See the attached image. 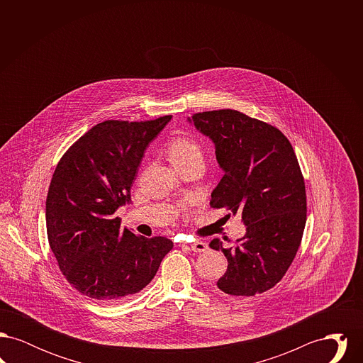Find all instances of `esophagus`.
Here are the masks:
<instances>
[{"mask_svg":"<svg viewBox=\"0 0 363 363\" xmlns=\"http://www.w3.org/2000/svg\"><path fill=\"white\" fill-rule=\"evenodd\" d=\"M190 250L193 252H197V253H204L208 250V245L206 242L196 241L189 245Z\"/></svg>","mask_w":363,"mask_h":363,"instance_id":"obj_1","label":"esophagus"}]
</instances>
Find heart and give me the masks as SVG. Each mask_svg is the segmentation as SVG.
Masks as SVG:
<instances>
[{"label":"heart","mask_w":363,"mask_h":363,"mask_svg":"<svg viewBox=\"0 0 363 363\" xmlns=\"http://www.w3.org/2000/svg\"><path fill=\"white\" fill-rule=\"evenodd\" d=\"M166 150L172 163L178 170L194 163H203L204 159L201 144L196 138L186 135L170 138Z\"/></svg>","instance_id":"obj_1"}]
</instances>
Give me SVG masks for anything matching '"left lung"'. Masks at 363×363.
<instances>
[{
  "label": "left lung",
  "instance_id": "obj_1",
  "mask_svg": "<svg viewBox=\"0 0 363 363\" xmlns=\"http://www.w3.org/2000/svg\"><path fill=\"white\" fill-rule=\"evenodd\" d=\"M211 138L223 177L211 207L241 213L246 234L237 246H209L228 261L218 287L252 296L272 289L291 265L306 225V190L293 145L277 128L241 111H203L188 118Z\"/></svg>",
  "mask_w": 363,
  "mask_h": 363
}]
</instances>
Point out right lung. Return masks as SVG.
I'll return each mask as SVG.
<instances>
[{
  "instance_id": "right-lung-1",
  "label": "right lung",
  "mask_w": 363,
  "mask_h": 363,
  "mask_svg": "<svg viewBox=\"0 0 363 363\" xmlns=\"http://www.w3.org/2000/svg\"><path fill=\"white\" fill-rule=\"evenodd\" d=\"M172 120H108L91 128L58 162L46 199L52 253L70 284L101 303L140 293L173 249L166 237L121 228L116 211L130 188L148 144Z\"/></svg>"
}]
</instances>
